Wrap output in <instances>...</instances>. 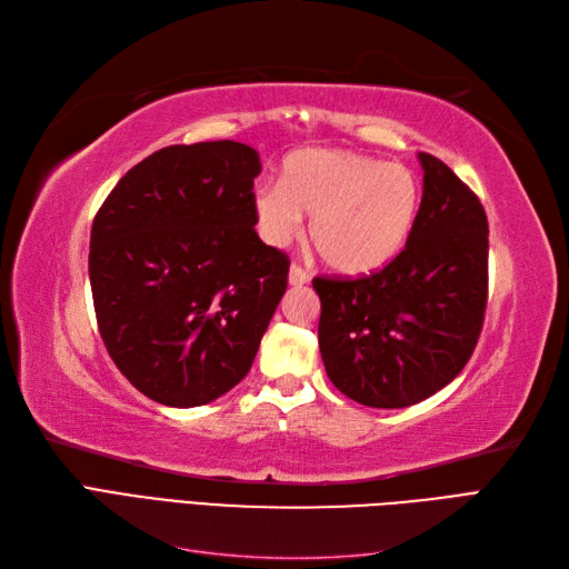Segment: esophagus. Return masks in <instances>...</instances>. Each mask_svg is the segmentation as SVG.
<instances>
[{
    "label": "esophagus",
    "mask_w": 569,
    "mask_h": 569,
    "mask_svg": "<svg viewBox=\"0 0 569 569\" xmlns=\"http://www.w3.org/2000/svg\"><path fill=\"white\" fill-rule=\"evenodd\" d=\"M308 280H311V274H308L301 266H297V263L289 266V284L299 287V284H306Z\"/></svg>",
    "instance_id": "obj_1"
}]
</instances>
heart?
I'll return each instance as SVG.
<instances>
[{"label":"heart","mask_w":569,"mask_h":569,"mask_svg":"<svg viewBox=\"0 0 569 569\" xmlns=\"http://www.w3.org/2000/svg\"><path fill=\"white\" fill-rule=\"evenodd\" d=\"M420 206L416 176L403 166L347 149H303L282 166L280 184L256 189L258 232L284 244L311 216L308 239L327 268L368 274L399 253Z\"/></svg>","instance_id":"obj_1"}]
</instances>
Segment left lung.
<instances>
[{"label":"left lung","mask_w":569,"mask_h":569,"mask_svg":"<svg viewBox=\"0 0 569 569\" xmlns=\"http://www.w3.org/2000/svg\"><path fill=\"white\" fill-rule=\"evenodd\" d=\"M406 249L366 278H316L320 356L332 385L370 408H406L468 363L485 325L489 222L485 206L432 153Z\"/></svg>","instance_id":"obj_1"}]
</instances>
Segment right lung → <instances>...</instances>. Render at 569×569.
<instances>
[{
  "label": "right lung",
  "mask_w": 569,
  "mask_h": 569,
  "mask_svg": "<svg viewBox=\"0 0 569 569\" xmlns=\"http://www.w3.org/2000/svg\"><path fill=\"white\" fill-rule=\"evenodd\" d=\"M258 173V151L242 142L163 147L94 216L99 335L151 401L211 403L253 363L289 272V258L253 230Z\"/></svg>",
  "instance_id": "right-lung-1"
}]
</instances>
